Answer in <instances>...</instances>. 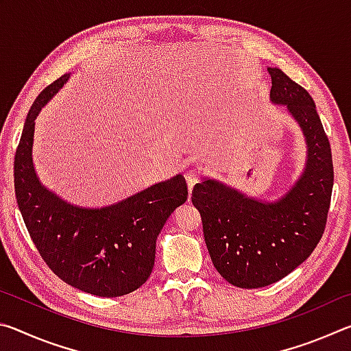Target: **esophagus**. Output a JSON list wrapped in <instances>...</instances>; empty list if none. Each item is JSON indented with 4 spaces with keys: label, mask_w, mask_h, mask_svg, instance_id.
Masks as SVG:
<instances>
[{
    "label": "esophagus",
    "mask_w": 351,
    "mask_h": 351,
    "mask_svg": "<svg viewBox=\"0 0 351 351\" xmlns=\"http://www.w3.org/2000/svg\"><path fill=\"white\" fill-rule=\"evenodd\" d=\"M186 181H187V186H189V192H192L193 187L197 186V184L199 182V173L197 170H187L186 171Z\"/></svg>",
    "instance_id": "obj_1"
}]
</instances>
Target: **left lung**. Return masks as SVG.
I'll use <instances>...</instances> for the list:
<instances>
[{"label":"left lung","instance_id":"8db88e82","mask_svg":"<svg viewBox=\"0 0 351 351\" xmlns=\"http://www.w3.org/2000/svg\"><path fill=\"white\" fill-rule=\"evenodd\" d=\"M268 73L271 102L287 106L304 133L306 161L299 180L277 201L247 197L210 178L192 192L213 266L230 285L246 289L282 280L310 257L325 230L335 178L313 97L282 69Z\"/></svg>","mask_w":351,"mask_h":351}]
</instances>
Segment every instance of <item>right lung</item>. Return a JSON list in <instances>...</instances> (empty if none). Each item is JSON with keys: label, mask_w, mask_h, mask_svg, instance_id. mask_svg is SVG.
Masks as SVG:
<instances>
[{"label": "right lung", "mask_w": 351, "mask_h": 351, "mask_svg": "<svg viewBox=\"0 0 351 351\" xmlns=\"http://www.w3.org/2000/svg\"><path fill=\"white\" fill-rule=\"evenodd\" d=\"M71 74L45 88L27 112L15 153L14 182L29 235L56 276L85 293L119 297L150 277L165 221L187 201L182 175L105 207L71 204L43 186L32 161L35 119Z\"/></svg>", "instance_id": "1"}]
</instances>
